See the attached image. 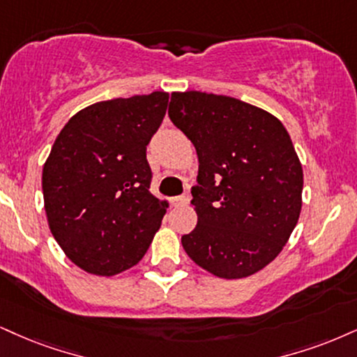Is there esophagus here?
Instances as JSON below:
<instances>
[{"label":"esophagus","instance_id":"1","mask_svg":"<svg viewBox=\"0 0 357 357\" xmlns=\"http://www.w3.org/2000/svg\"><path fill=\"white\" fill-rule=\"evenodd\" d=\"M188 202H190L188 195L175 197V199H172V205H174V206H185V205H188Z\"/></svg>","mask_w":357,"mask_h":357}]
</instances>
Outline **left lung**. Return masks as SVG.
I'll return each mask as SVG.
<instances>
[{"label": "left lung", "instance_id": "obj_1", "mask_svg": "<svg viewBox=\"0 0 357 357\" xmlns=\"http://www.w3.org/2000/svg\"><path fill=\"white\" fill-rule=\"evenodd\" d=\"M169 117L195 145L197 227L185 253L218 278L238 280L278 257L301 212L303 169L273 114L228 96L172 92Z\"/></svg>", "mask_w": 357, "mask_h": 357}]
</instances>
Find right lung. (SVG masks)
I'll use <instances>...</instances> for the list:
<instances>
[{
	"label": "right lung",
	"mask_w": 357,
	"mask_h": 357,
	"mask_svg": "<svg viewBox=\"0 0 357 357\" xmlns=\"http://www.w3.org/2000/svg\"><path fill=\"white\" fill-rule=\"evenodd\" d=\"M169 94L155 91L87 105L69 119L43 167L54 240L74 265L114 276L137 265L167 212L151 190L147 145Z\"/></svg>",
	"instance_id": "right-lung-1"
}]
</instances>
